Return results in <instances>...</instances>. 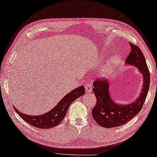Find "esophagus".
Here are the masks:
<instances>
[{
	"instance_id": "34e87169",
	"label": "esophagus",
	"mask_w": 157,
	"mask_h": 157,
	"mask_svg": "<svg viewBox=\"0 0 157 157\" xmlns=\"http://www.w3.org/2000/svg\"><path fill=\"white\" fill-rule=\"evenodd\" d=\"M85 88H86V90L87 93H90L91 91H92L93 88H92V86H91L90 83H86Z\"/></svg>"
}]
</instances>
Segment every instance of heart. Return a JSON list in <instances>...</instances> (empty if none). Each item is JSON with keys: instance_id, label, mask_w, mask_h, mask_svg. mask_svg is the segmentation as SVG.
Returning <instances> with one entry per match:
<instances>
[{"instance_id": "b5f03b06", "label": "heart", "mask_w": 157, "mask_h": 157, "mask_svg": "<svg viewBox=\"0 0 157 157\" xmlns=\"http://www.w3.org/2000/svg\"><path fill=\"white\" fill-rule=\"evenodd\" d=\"M118 62H119V58L117 57H114L111 58L109 60V62H108V66L103 69L102 75L104 76H109L111 74V70H112V67H114L116 64H117Z\"/></svg>"}]
</instances>
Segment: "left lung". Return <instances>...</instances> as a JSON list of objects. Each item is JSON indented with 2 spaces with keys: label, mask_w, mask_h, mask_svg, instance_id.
<instances>
[{
  "label": "left lung",
  "mask_w": 157,
  "mask_h": 157,
  "mask_svg": "<svg viewBox=\"0 0 157 157\" xmlns=\"http://www.w3.org/2000/svg\"><path fill=\"white\" fill-rule=\"evenodd\" d=\"M131 50L126 60V65L135 66L143 76V84L139 97L133 102L121 105L113 100L109 92L110 83L107 80L98 79L93 83V93L97 102L92 110L94 120L100 126L114 128L127 123L138 114L147 95L149 81V71L145 59L140 48L130 43Z\"/></svg>",
  "instance_id": "8db88e82"
}]
</instances>
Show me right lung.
Listing matches in <instances>:
<instances>
[{
    "label": "right lung",
    "instance_id": "obj_1",
    "mask_svg": "<svg viewBox=\"0 0 157 157\" xmlns=\"http://www.w3.org/2000/svg\"><path fill=\"white\" fill-rule=\"evenodd\" d=\"M85 94L83 86L78 87L63 97L54 108L45 114L33 116L20 112L13 106L14 110L25 121L31 126L42 129H48L57 126L64 118L71 104L81 96Z\"/></svg>",
    "mask_w": 157,
    "mask_h": 157
}]
</instances>
